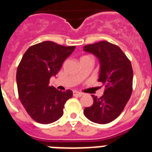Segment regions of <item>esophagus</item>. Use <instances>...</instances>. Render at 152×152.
<instances>
[{
	"label": "esophagus",
	"instance_id": "34e87169",
	"mask_svg": "<svg viewBox=\"0 0 152 152\" xmlns=\"http://www.w3.org/2000/svg\"><path fill=\"white\" fill-rule=\"evenodd\" d=\"M73 96H83V93H81V92H79V91H73Z\"/></svg>",
	"mask_w": 152,
	"mask_h": 152
}]
</instances>
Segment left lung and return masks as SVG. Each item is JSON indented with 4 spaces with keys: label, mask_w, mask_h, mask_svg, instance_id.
Wrapping results in <instances>:
<instances>
[{
    "label": "left lung",
    "mask_w": 152,
    "mask_h": 152,
    "mask_svg": "<svg viewBox=\"0 0 152 152\" xmlns=\"http://www.w3.org/2000/svg\"><path fill=\"white\" fill-rule=\"evenodd\" d=\"M84 51L98 58V81L105 85L101 97L91 96L93 104L84 108V115L91 122L108 124L120 115L130 99L133 80L132 64L117 45L105 40L85 45Z\"/></svg>",
    "instance_id": "obj_1"
}]
</instances>
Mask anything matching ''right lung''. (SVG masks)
<instances>
[{
	"label": "right lung",
	"instance_id": "obj_1",
	"mask_svg": "<svg viewBox=\"0 0 152 152\" xmlns=\"http://www.w3.org/2000/svg\"><path fill=\"white\" fill-rule=\"evenodd\" d=\"M76 46L66 47L53 41L32 45L23 56L17 71L19 99L36 122L48 124L64 114V104L72 91H59L49 86V80L61 70Z\"/></svg>",
	"mask_w": 152,
	"mask_h": 152
}]
</instances>
